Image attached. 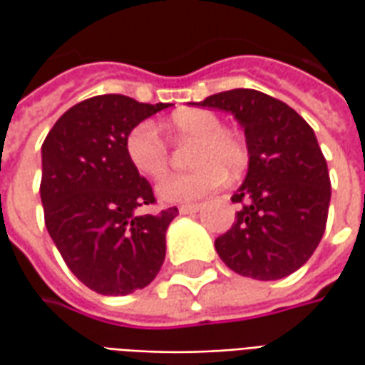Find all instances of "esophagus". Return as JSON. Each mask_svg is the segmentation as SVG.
<instances>
[{
    "mask_svg": "<svg viewBox=\"0 0 365 365\" xmlns=\"http://www.w3.org/2000/svg\"><path fill=\"white\" fill-rule=\"evenodd\" d=\"M199 209H201V205H199V203H187V205L180 207V213H182V215H193V213H197Z\"/></svg>",
    "mask_w": 365,
    "mask_h": 365,
    "instance_id": "esophagus-1",
    "label": "esophagus"
}]
</instances>
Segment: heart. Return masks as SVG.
<instances>
[{"instance_id":"b5f03b06","label":"heart","mask_w":365,"mask_h":365,"mask_svg":"<svg viewBox=\"0 0 365 365\" xmlns=\"http://www.w3.org/2000/svg\"><path fill=\"white\" fill-rule=\"evenodd\" d=\"M174 143H190L183 174L166 175L156 185L160 201L187 203L215 191L225 180L237 178L248 164V148L235 133L222 128L221 119L207 109H185L174 113L164 123ZM125 154L130 166L144 178L158 180L170 166V146L152 123H138L125 136Z\"/></svg>"}]
</instances>
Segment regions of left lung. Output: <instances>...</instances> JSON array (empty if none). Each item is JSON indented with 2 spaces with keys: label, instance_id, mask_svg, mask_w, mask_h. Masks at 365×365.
Segmentation results:
<instances>
[{
  "label": "left lung",
  "instance_id": "left-lung-1",
  "mask_svg": "<svg viewBox=\"0 0 365 365\" xmlns=\"http://www.w3.org/2000/svg\"><path fill=\"white\" fill-rule=\"evenodd\" d=\"M195 105L232 113L250 156L230 197L240 205L235 225L215 240L221 260L254 279L293 274L313 256L329 217V168L314 130L289 105L256 90L221 91Z\"/></svg>",
  "mask_w": 365,
  "mask_h": 365
}]
</instances>
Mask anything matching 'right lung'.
Masks as SVG:
<instances>
[{"label":"right lung","mask_w":365,"mask_h":365,"mask_svg":"<svg viewBox=\"0 0 365 365\" xmlns=\"http://www.w3.org/2000/svg\"><path fill=\"white\" fill-rule=\"evenodd\" d=\"M166 107L119 93L90 97L70 107L44 138V225L72 274L101 295L143 289L166 258V230L178 207L140 213L156 197L125 154L128 130Z\"/></svg>","instance_id":"1"}]
</instances>
